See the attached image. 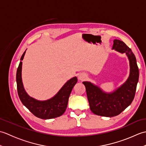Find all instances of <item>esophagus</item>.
Segmentation results:
<instances>
[{"label":"esophagus","instance_id":"1","mask_svg":"<svg viewBox=\"0 0 146 146\" xmlns=\"http://www.w3.org/2000/svg\"><path fill=\"white\" fill-rule=\"evenodd\" d=\"M86 78V76L85 75L84 73H80L78 75V79L81 81H83V80H85Z\"/></svg>","mask_w":146,"mask_h":146}]
</instances>
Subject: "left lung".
Returning a JSON list of instances; mask_svg holds the SVG:
<instances>
[{
  "instance_id": "8db88e82",
  "label": "left lung",
  "mask_w": 146,
  "mask_h": 146,
  "mask_svg": "<svg viewBox=\"0 0 146 146\" xmlns=\"http://www.w3.org/2000/svg\"><path fill=\"white\" fill-rule=\"evenodd\" d=\"M112 49L125 53L130 65V73L126 82L112 92H104L90 82H83L90 110L93 113L103 117L118 115L131 104L134 100L139 80V69L136 58L132 50L123 41L113 40Z\"/></svg>"
}]
</instances>
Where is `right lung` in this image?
<instances>
[{"label": "right lung", "mask_w": 146, "mask_h": 146, "mask_svg": "<svg viewBox=\"0 0 146 146\" xmlns=\"http://www.w3.org/2000/svg\"><path fill=\"white\" fill-rule=\"evenodd\" d=\"M26 51L21 58L16 73L17 93L21 102L31 112L40 119H51L62 115L66 109L71 90L78 81L77 78L75 76L68 80L54 97L48 100H38L30 97L24 89L22 80V61Z\"/></svg>", "instance_id": "right-lung-1"}]
</instances>
